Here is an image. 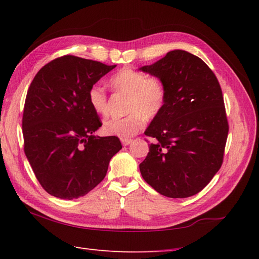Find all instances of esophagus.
<instances>
[{"label":"esophagus","instance_id":"1","mask_svg":"<svg viewBox=\"0 0 259 259\" xmlns=\"http://www.w3.org/2000/svg\"><path fill=\"white\" fill-rule=\"evenodd\" d=\"M132 142H133V140H131V139H122V144H123L124 146L131 144Z\"/></svg>","mask_w":259,"mask_h":259}]
</instances>
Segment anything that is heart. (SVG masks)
<instances>
[{
  "label": "heart",
  "mask_w": 259,
  "mask_h": 259,
  "mask_svg": "<svg viewBox=\"0 0 259 259\" xmlns=\"http://www.w3.org/2000/svg\"><path fill=\"white\" fill-rule=\"evenodd\" d=\"M109 85L116 93L128 96L124 117L107 119L103 125L105 134L128 139L144 127L146 118L159 116L166 103V87L161 78L131 68L116 72L109 78ZM88 103L99 115L108 113V96L99 85H93L88 92Z\"/></svg>",
  "instance_id": "heart-1"
}]
</instances>
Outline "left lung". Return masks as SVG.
Segmentation results:
<instances>
[{"label":"left lung","instance_id":"8db88e82","mask_svg":"<svg viewBox=\"0 0 259 259\" xmlns=\"http://www.w3.org/2000/svg\"><path fill=\"white\" fill-rule=\"evenodd\" d=\"M141 70L166 87L165 106L144 132L155 142L140 164L142 177L165 197L194 196L224 162L229 124L220 83L207 63L183 50Z\"/></svg>","mask_w":259,"mask_h":259}]
</instances>
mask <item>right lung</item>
Returning <instances> with one entry per match:
<instances>
[{
  "label": "right lung",
  "mask_w": 259,
  "mask_h": 259,
  "mask_svg": "<svg viewBox=\"0 0 259 259\" xmlns=\"http://www.w3.org/2000/svg\"><path fill=\"white\" fill-rule=\"evenodd\" d=\"M115 67L65 55L42 67L31 82L22 117L24 153L51 196H85L122 149L118 137L93 135L102 120L88 103L89 89Z\"/></svg>",
  "instance_id": "obj_1"
}]
</instances>
